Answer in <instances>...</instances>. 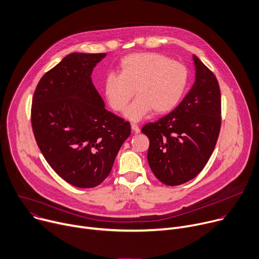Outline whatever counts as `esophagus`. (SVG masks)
<instances>
[{"label": "esophagus", "instance_id": "34e87169", "mask_svg": "<svg viewBox=\"0 0 259 259\" xmlns=\"http://www.w3.org/2000/svg\"><path fill=\"white\" fill-rule=\"evenodd\" d=\"M131 128H132V130H133L135 133H139V132H140V129H139L138 125L135 124V123H132V124H131Z\"/></svg>", "mask_w": 259, "mask_h": 259}]
</instances>
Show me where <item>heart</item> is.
<instances>
[{
	"mask_svg": "<svg viewBox=\"0 0 259 259\" xmlns=\"http://www.w3.org/2000/svg\"><path fill=\"white\" fill-rule=\"evenodd\" d=\"M120 75L110 73L103 80V92L110 107L123 111L134 95L137 97L125 111L131 121H139L152 110L165 113L183 97L187 69L180 63L156 53H135L124 57L119 65Z\"/></svg>",
	"mask_w": 259,
	"mask_h": 259,
	"instance_id": "heart-1",
	"label": "heart"
}]
</instances>
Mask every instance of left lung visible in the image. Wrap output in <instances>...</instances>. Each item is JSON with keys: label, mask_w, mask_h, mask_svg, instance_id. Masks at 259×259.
Segmentation results:
<instances>
[{"label": "left lung", "mask_w": 259, "mask_h": 259, "mask_svg": "<svg viewBox=\"0 0 259 259\" xmlns=\"http://www.w3.org/2000/svg\"><path fill=\"white\" fill-rule=\"evenodd\" d=\"M195 81L182 102L142 132L150 139L149 165L163 184L194 179L214 151L221 127V93L214 73L193 55Z\"/></svg>", "instance_id": "1"}]
</instances>
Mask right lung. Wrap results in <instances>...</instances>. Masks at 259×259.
<instances>
[{"label": "right lung", "mask_w": 259, "mask_h": 259, "mask_svg": "<svg viewBox=\"0 0 259 259\" xmlns=\"http://www.w3.org/2000/svg\"><path fill=\"white\" fill-rule=\"evenodd\" d=\"M106 54L73 53L39 80L31 121L37 145L67 183L93 188L109 175L131 133L129 122L105 108L91 74Z\"/></svg>", "instance_id": "right-lung-1"}]
</instances>
